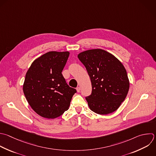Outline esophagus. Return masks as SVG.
Returning a JSON list of instances; mask_svg holds the SVG:
<instances>
[{
	"mask_svg": "<svg viewBox=\"0 0 156 156\" xmlns=\"http://www.w3.org/2000/svg\"><path fill=\"white\" fill-rule=\"evenodd\" d=\"M76 90H77V91L78 93H79V92H80V87H77L76 88Z\"/></svg>",
	"mask_w": 156,
	"mask_h": 156,
	"instance_id": "34e87169",
	"label": "esophagus"
}]
</instances>
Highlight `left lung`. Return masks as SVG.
Here are the masks:
<instances>
[{
	"label": "left lung",
	"mask_w": 156,
	"mask_h": 156,
	"mask_svg": "<svg viewBox=\"0 0 156 156\" xmlns=\"http://www.w3.org/2000/svg\"><path fill=\"white\" fill-rule=\"evenodd\" d=\"M77 57L91 79V94L85 98L91 110L99 115L116 111L129 89L123 65L113 55L101 49L83 51Z\"/></svg>",
	"instance_id": "left-lung-1"
}]
</instances>
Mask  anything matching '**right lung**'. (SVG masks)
Here are the masks:
<instances>
[{"instance_id": "add662e5", "label": "right lung", "mask_w": 156, "mask_h": 156, "mask_svg": "<svg viewBox=\"0 0 156 156\" xmlns=\"http://www.w3.org/2000/svg\"><path fill=\"white\" fill-rule=\"evenodd\" d=\"M69 55L68 51L47 52L35 60L26 73L24 95L32 108L43 118L62 115L76 93L62 74Z\"/></svg>"}]
</instances>
